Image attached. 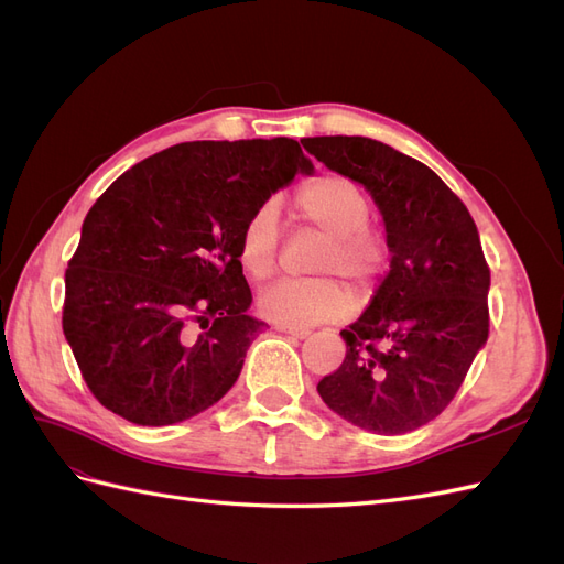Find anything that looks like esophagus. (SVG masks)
Listing matches in <instances>:
<instances>
[{"label": "esophagus", "mask_w": 564, "mask_h": 564, "mask_svg": "<svg viewBox=\"0 0 564 564\" xmlns=\"http://www.w3.org/2000/svg\"><path fill=\"white\" fill-rule=\"evenodd\" d=\"M275 329L282 334H289L292 338H308L311 332L308 329H299V327H284V324H275Z\"/></svg>", "instance_id": "34e87169"}]
</instances>
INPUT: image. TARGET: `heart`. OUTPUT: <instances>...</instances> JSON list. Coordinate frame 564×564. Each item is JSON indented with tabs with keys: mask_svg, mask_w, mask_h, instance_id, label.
<instances>
[{
	"mask_svg": "<svg viewBox=\"0 0 564 564\" xmlns=\"http://www.w3.org/2000/svg\"><path fill=\"white\" fill-rule=\"evenodd\" d=\"M294 214L303 224L327 235L315 270L344 275L357 292L367 294L386 265V245L381 235L367 228L371 207L360 187L344 176H319L299 187ZM278 247V209L272 202H265L242 226L237 261L251 280H265L275 270ZM350 308V292L332 278L280 280L259 294V311L284 327L334 322L346 317Z\"/></svg>",
	"mask_w": 564,
	"mask_h": 564,
	"instance_id": "1",
	"label": "heart"
}]
</instances>
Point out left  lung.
I'll list each match as a JSON object with an SVG mask.
<instances>
[{
  "label": "left lung",
  "instance_id": "8db88e82",
  "mask_svg": "<svg viewBox=\"0 0 564 564\" xmlns=\"http://www.w3.org/2000/svg\"><path fill=\"white\" fill-rule=\"evenodd\" d=\"M303 148L365 185L390 270L369 308L340 332L346 357L317 383L340 419L377 435L412 433L445 412L489 336V268L475 220L433 169L365 135Z\"/></svg>",
  "mask_w": 564,
  "mask_h": 564
}]
</instances>
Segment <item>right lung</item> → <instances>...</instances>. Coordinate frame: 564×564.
Returning a JSON list of instances; mask_svg holds the SVG:
<instances>
[{"label":"right lung","mask_w":564,"mask_h":564,"mask_svg":"<svg viewBox=\"0 0 564 564\" xmlns=\"http://www.w3.org/2000/svg\"><path fill=\"white\" fill-rule=\"evenodd\" d=\"M313 162L294 139L172 145L119 176L65 270L63 334L94 398L135 425L216 404L263 322L237 261L247 218Z\"/></svg>","instance_id":"obj_1"}]
</instances>
